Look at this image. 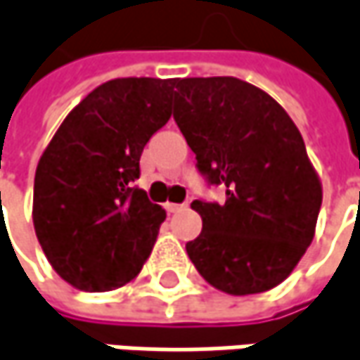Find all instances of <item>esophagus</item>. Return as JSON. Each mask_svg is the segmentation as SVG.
Instances as JSON below:
<instances>
[{"label":"esophagus","mask_w":360,"mask_h":360,"mask_svg":"<svg viewBox=\"0 0 360 360\" xmlns=\"http://www.w3.org/2000/svg\"><path fill=\"white\" fill-rule=\"evenodd\" d=\"M164 207H166V210H168L170 214H174V212H180V210H184V208L188 207V205H176V202H166Z\"/></svg>","instance_id":"1"}]
</instances>
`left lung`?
Returning <instances> with one entry per match:
<instances>
[{
	"instance_id": "8db88e82",
	"label": "left lung",
	"mask_w": 360,
	"mask_h": 360,
	"mask_svg": "<svg viewBox=\"0 0 360 360\" xmlns=\"http://www.w3.org/2000/svg\"><path fill=\"white\" fill-rule=\"evenodd\" d=\"M174 121L223 205L194 200L202 233L186 243L198 274L231 296L288 278L314 239L322 184L290 115L235 77L178 79Z\"/></svg>"
}]
</instances>
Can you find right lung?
I'll return each instance as SVG.
<instances>
[{
  "instance_id": "add662e5",
  "label": "right lung",
  "mask_w": 360,
  "mask_h": 360,
  "mask_svg": "<svg viewBox=\"0 0 360 360\" xmlns=\"http://www.w3.org/2000/svg\"><path fill=\"white\" fill-rule=\"evenodd\" d=\"M176 79L103 82L66 115L34 178L32 219L54 271L82 292L139 274L166 210L134 182L139 158L172 115Z\"/></svg>"
}]
</instances>
